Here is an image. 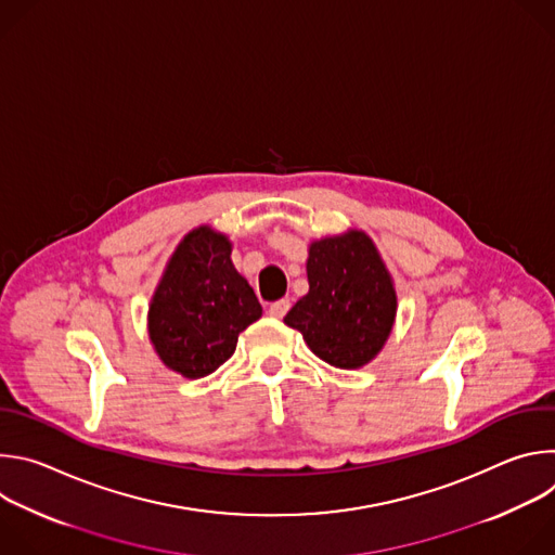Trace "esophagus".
Segmentation results:
<instances>
[{"instance_id":"34e87169","label":"esophagus","mask_w":555,"mask_h":555,"mask_svg":"<svg viewBox=\"0 0 555 555\" xmlns=\"http://www.w3.org/2000/svg\"><path fill=\"white\" fill-rule=\"evenodd\" d=\"M287 309H289V300H287V298H281V300H276V302L270 305L268 313L272 315V319H283V315L287 313Z\"/></svg>"}]
</instances>
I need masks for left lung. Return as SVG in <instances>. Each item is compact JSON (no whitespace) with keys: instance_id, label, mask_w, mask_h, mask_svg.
Masks as SVG:
<instances>
[{"instance_id":"8db88e82","label":"left lung","mask_w":555,"mask_h":555,"mask_svg":"<svg viewBox=\"0 0 555 555\" xmlns=\"http://www.w3.org/2000/svg\"><path fill=\"white\" fill-rule=\"evenodd\" d=\"M309 292L283 323L336 369H362L384 349L398 315L392 276L364 230L321 236L307 248Z\"/></svg>"}]
</instances>
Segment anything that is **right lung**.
Segmentation results:
<instances>
[{"label": "right lung", "instance_id": "obj_1", "mask_svg": "<svg viewBox=\"0 0 555 555\" xmlns=\"http://www.w3.org/2000/svg\"><path fill=\"white\" fill-rule=\"evenodd\" d=\"M225 232L204 223L182 236L149 302L146 332L160 362L182 377L217 371L240 334L261 319V302L236 272Z\"/></svg>", "mask_w": 555, "mask_h": 555}]
</instances>
